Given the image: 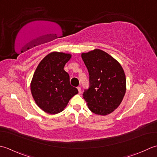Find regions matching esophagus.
Segmentation results:
<instances>
[{
	"mask_svg": "<svg viewBox=\"0 0 157 157\" xmlns=\"http://www.w3.org/2000/svg\"><path fill=\"white\" fill-rule=\"evenodd\" d=\"M77 89H78V94H80L81 93V88L80 87H77Z\"/></svg>",
	"mask_w": 157,
	"mask_h": 157,
	"instance_id": "1",
	"label": "esophagus"
}]
</instances>
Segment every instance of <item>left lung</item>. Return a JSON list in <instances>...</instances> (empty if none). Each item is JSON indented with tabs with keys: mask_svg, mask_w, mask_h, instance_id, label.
Instances as JSON below:
<instances>
[{
	"mask_svg": "<svg viewBox=\"0 0 157 157\" xmlns=\"http://www.w3.org/2000/svg\"><path fill=\"white\" fill-rule=\"evenodd\" d=\"M81 57L89 75L90 85L83 94L89 109L102 116L112 113L126 92L123 68L113 57L99 49L82 53Z\"/></svg>",
	"mask_w": 157,
	"mask_h": 157,
	"instance_id": "obj_1",
	"label": "left lung"
}]
</instances>
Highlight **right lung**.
<instances>
[{
	"instance_id": "1",
	"label": "right lung",
	"mask_w": 157,
	"mask_h": 157,
	"mask_svg": "<svg viewBox=\"0 0 157 157\" xmlns=\"http://www.w3.org/2000/svg\"><path fill=\"white\" fill-rule=\"evenodd\" d=\"M70 53L53 52L38 63L30 83L31 94L44 112L56 114L62 112L78 89L70 85L63 68L71 58Z\"/></svg>"
}]
</instances>
